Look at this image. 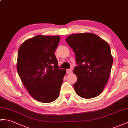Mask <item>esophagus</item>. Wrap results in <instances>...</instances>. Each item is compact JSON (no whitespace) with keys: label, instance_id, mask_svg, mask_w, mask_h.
Masks as SVG:
<instances>
[{"label":"esophagus","instance_id":"34e87169","mask_svg":"<svg viewBox=\"0 0 128 128\" xmlns=\"http://www.w3.org/2000/svg\"><path fill=\"white\" fill-rule=\"evenodd\" d=\"M72 70H73L72 68H69V69H68V70H67V71H66V72H67V74H71L72 72Z\"/></svg>","mask_w":128,"mask_h":128}]
</instances>
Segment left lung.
Segmentation results:
<instances>
[{
	"label": "left lung",
	"instance_id": "left-lung-1",
	"mask_svg": "<svg viewBox=\"0 0 128 128\" xmlns=\"http://www.w3.org/2000/svg\"><path fill=\"white\" fill-rule=\"evenodd\" d=\"M65 40L76 56V93L86 99L97 97L104 89L113 64L109 44L92 33L71 34Z\"/></svg>",
	"mask_w": 128,
	"mask_h": 128
}]
</instances>
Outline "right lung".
<instances>
[{
  "mask_svg": "<svg viewBox=\"0 0 128 128\" xmlns=\"http://www.w3.org/2000/svg\"><path fill=\"white\" fill-rule=\"evenodd\" d=\"M60 36L38 35L19 47L17 71L30 95L42 103H50L60 96L66 70L59 68L54 52Z\"/></svg>",
  "mask_w": 128,
  "mask_h": 128,
  "instance_id": "obj_1",
  "label": "right lung"
}]
</instances>
